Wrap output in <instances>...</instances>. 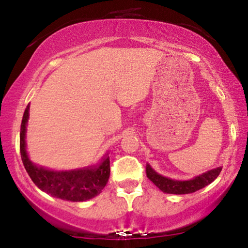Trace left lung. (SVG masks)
I'll list each match as a JSON object with an SVG mask.
<instances>
[{
    "mask_svg": "<svg viewBox=\"0 0 248 248\" xmlns=\"http://www.w3.org/2000/svg\"><path fill=\"white\" fill-rule=\"evenodd\" d=\"M221 171V167L215 168V169L209 170V171L202 173L197 177L189 179V181H175L164 176L160 175L153 169L149 164H147L146 172L147 177L155 184L161 191L166 193H173V195H186V193H192L197 190L203 189L204 186H209L212 183Z\"/></svg>",
    "mask_w": 248,
    "mask_h": 248,
    "instance_id": "8db88e82",
    "label": "left lung"
}]
</instances>
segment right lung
Masks as SVG:
<instances>
[{
  "label": "right lung",
  "mask_w": 248,
  "mask_h": 248,
  "mask_svg": "<svg viewBox=\"0 0 248 248\" xmlns=\"http://www.w3.org/2000/svg\"><path fill=\"white\" fill-rule=\"evenodd\" d=\"M30 105L24 110L19 133V150L28 175L42 191L49 193L53 197L71 202H85L94 198L106 186L109 178V156H105L96 166H91L81 169L56 171L46 168L38 167L29 160L25 133L29 119Z\"/></svg>",
  "instance_id": "right-lung-1"
}]
</instances>
